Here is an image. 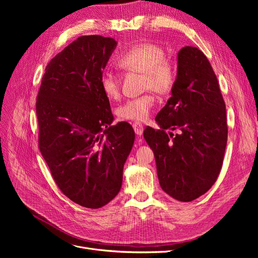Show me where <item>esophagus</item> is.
Returning a JSON list of instances; mask_svg holds the SVG:
<instances>
[{"label": "esophagus", "instance_id": "1", "mask_svg": "<svg viewBox=\"0 0 258 258\" xmlns=\"http://www.w3.org/2000/svg\"><path fill=\"white\" fill-rule=\"evenodd\" d=\"M133 127H134L135 133H136V135H138V136H141V135L143 134V125H142V123H140V122H135V123L133 124Z\"/></svg>", "mask_w": 258, "mask_h": 258}]
</instances>
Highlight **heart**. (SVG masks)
Wrapping results in <instances>:
<instances>
[{"label": "heart", "mask_w": 258, "mask_h": 258, "mask_svg": "<svg viewBox=\"0 0 258 258\" xmlns=\"http://www.w3.org/2000/svg\"><path fill=\"white\" fill-rule=\"evenodd\" d=\"M164 50L152 43H139L131 47L120 56L118 63L123 69L143 74L144 90L152 89L164 95L171 91L177 77V68L172 60L165 58ZM100 87L108 98H117L120 93L119 77L112 71H103ZM156 99L152 93L132 98L117 108L122 120L143 121L150 116Z\"/></svg>", "instance_id": "obj_1"}]
</instances>
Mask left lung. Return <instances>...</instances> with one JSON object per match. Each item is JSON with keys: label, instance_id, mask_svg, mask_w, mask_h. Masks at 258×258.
Wrapping results in <instances>:
<instances>
[{"label": "left lung", "instance_id": "8db88e82", "mask_svg": "<svg viewBox=\"0 0 258 258\" xmlns=\"http://www.w3.org/2000/svg\"><path fill=\"white\" fill-rule=\"evenodd\" d=\"M156 122L160 130L148 126L143 135L155 154L161 188L181 202L206 194L223 165L228 127L218 78L197 47L178 52L171 97Z\"/></svg>", "mask_w": 258, "mask_h": 258}]
</instances>
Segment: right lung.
I'll return each instance as SVG.
<instances>
[{"label": "right lung", "instance_id": "add662e5", "mask_svg": "<svg viewBox=\"0 0 258 258\" xmlns=\"http://www.w3.org/2000/svg\"><path fill=\"white\" fill-rule=\"evenodd\" d=\"M117 42L80 36L46 67L37 100L39 151L64 196L97 209L120 191L125 161L135 141L114 116L100 76Z\"/></svg>", "mask_w": 258, "mask_h": 258}]
</instances>
